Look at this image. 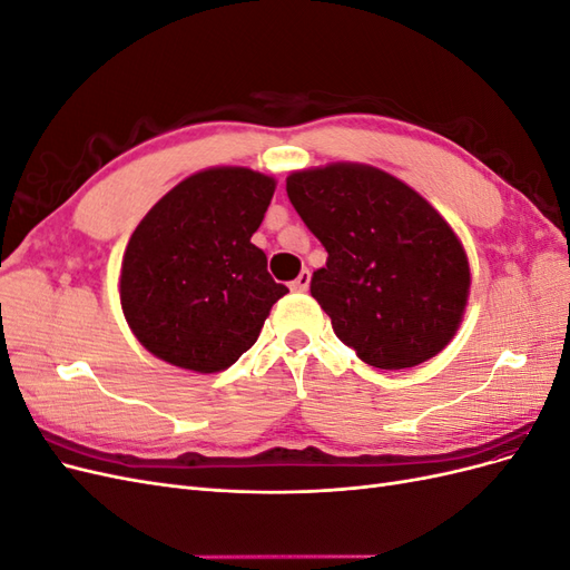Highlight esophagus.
Returning a JSON list of instances; mask_svg holds the SVG:
<instances>
[{
    "instance_id": "1",
    "label": "esophagus",
    "mask_w": 570,
    "mask_h": 570,
    "mask_svg": "<svg viewBox=\"0 0 570 570\" xmlns=\"http://www.w3.org/2000/svg\"><path fill=\"white\" fill-rule=\"evenodd\" d=\"M308 283H312V273H308V271H302V273L297 275V281H292V283H289V287L295 289V292H306V289H308Z\"/></svg>"
}]
</instances>
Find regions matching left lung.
Instances as JSON below:
<instances>
[{"mask_svg":"<svg viewBox=\"0 0 570 570\" xmlns=\"http://www.w3.org/2000/svg\"><path fill=\"white\" fill-rule=\"evenodd\" d=\"M287 197L327 252L312 297L368 366L400 371L440 354L463 318V245L416 189L366 164L287 176Z\"/></svg>","mask_w":570,"mask_h":570,"instance_id":"8db88e82","label":"left lung"}]
</instances>
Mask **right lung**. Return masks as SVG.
<instances>
[{"label":"right lung","mask_w":570,"mask_h":570,"mask_svg":"<svg viewBox=\"0 0 570 570\" xmlns=\"http://www.w3.org/2000/svg\"><path fill=\"white\" fill-rule=\"evenodd\" d=\"M275 193L271 176L216 166L151 206L120 264V306L135 337L195 373L233 366L287 287L252 245Z\"/></svg>","instance_id":"add662e5"}]
</instances>
